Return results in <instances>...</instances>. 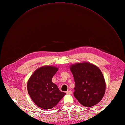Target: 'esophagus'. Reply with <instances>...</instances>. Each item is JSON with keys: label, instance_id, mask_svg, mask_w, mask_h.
<instances>
[{"label": "esophagus", "instance_id": "obj_1", "mask_svg": "<svg viewBox=\"0 0 125 125\" xmlns=\"http://www.w3.org/2000/svg\"><path fill=\"white\" fill-rule=\"evenodd\" d=\"M66 94H72V91L71 90L67 91L66 92Z\"/></svg>", "mask_w": 125, "mask_h": 125}]
</instances>
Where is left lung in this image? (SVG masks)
<instances>
[{"mask_svg":"<svg viewBox=\"0 0 125 125\" xmlns=\"http://www.w3.org/2000/svg\"><path fill=\"white\" fill-rule=\"evenodd\" d=\"M75 87L73 95L83 106L91 107L99 103L105 91V82L100 69L88 62L71 65Z\"/></svg>","mask_w":125,"mask_h":125,"instance_id":"left-lung-1","label":"left lung"}]
</instances>
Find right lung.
<instances>
[{"instance_id": "obj_1", "label": "right lung", "mask_w": 125, "mask_h": 125, "mask_svg": "<svg viewBox=\"0 0 125 125\" xmlns=\"http://www.w3.org/2000/svg\"><path fill=\"white\" fill-rule=\"evenodd\" d=\"M58 70V68L51 66L40 67L28 81L29 95L36 105L42 109H49L55 106L66 94L52 81Z\"/></svg>"}]
</instances>
